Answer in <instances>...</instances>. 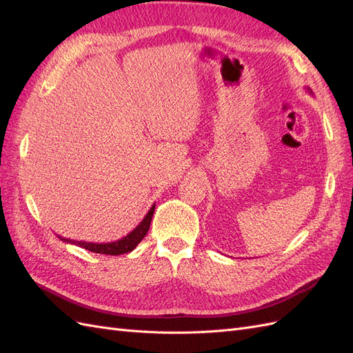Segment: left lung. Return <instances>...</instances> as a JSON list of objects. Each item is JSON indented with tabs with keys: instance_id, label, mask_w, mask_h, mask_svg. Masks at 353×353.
<instances>
[{
	"instance_id": "1",
	"label": "left lung",
	"mask_w": 353,
	"mask_h": 353,
	"mask_svg": "<svg viewBox=\"0 0 353 353\" xmlns=\"http://www.w3.org/2000/svg\"><path fill=\"white\" fill-rule=\"evenodd\" d=\"M307 91H309V92H312V91H311V90H309V88H307Z\"/></svg>"
}]
</instances>
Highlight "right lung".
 Here are the masks:
<instances>
[{
  "mask_svg": "<svg viewBox=\"0 0 353 353\" xmlns=\"http://www.w3.org/2000/svg\"><path fill=\"white\" fill-rule=\"evenodd\" d=\"M153 213H154V205L150 208V210L147 212V215L144 216V219L140 223H138V225L130 234H126L123 239L112 241V243H88V241H77V240L65 239V237H61V236H57V237L61 241L70 243V244H77V245H79V248L87 249V250L94 252V253L113 254V256L123 254V253H128V252H132L138 245V243H140L145 237L148 228H150V222H152V218H153Z\"/></svg>",
  "mask_w": 353,
  "mask_h": 353,
  "instance_id": "right-lung-1",
  "label": "right lung"
}]
</instances>
